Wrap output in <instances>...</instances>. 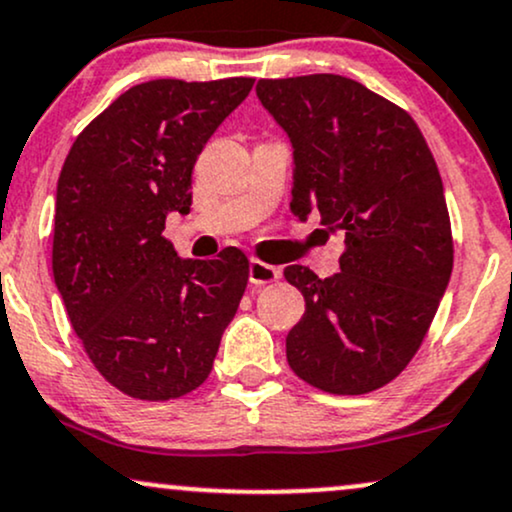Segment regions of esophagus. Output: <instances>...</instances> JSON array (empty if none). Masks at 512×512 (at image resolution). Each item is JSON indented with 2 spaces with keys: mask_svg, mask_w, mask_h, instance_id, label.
<instances>
[{
  "mask_svg": "<svg viewBox=\"0 0 512 512\" xmlns=\"http://www.w3.org/2000/svg\"><path fill=\"white\" fill-rule=\"evenodd\" d=\"M280 277V270L275 266H268V263L258 261V258H251L249 263V282L251 285H268V282H275Z\"/></svg>",
  "mask_w": 512,
  "mask_h": 512,
  "instance_id": "esophagus-1",
  "label": "esophagus"
}]
</instances>
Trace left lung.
<instances>
[{
    "label": "left lung",
    "mask_w": 512,
    "mask_h": 512,
    "mask_svg": "<svg viewBox=\"0 0 512 512\" xmlns=\"http://www.w3.org/2000/svg\"><path fill=\"white\" fill-rule=\"evenodd\" d=\"M256 94L292 142V213L318 211L346 235L332 277L285 268L306 299L287 334L289 368L330 394H368L410 363L449 287L439 168L406 111L344 75L258 80Z\"/></svg>",
    "instance_id": "1"
}]
</instances>
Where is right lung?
<instances>
[{"label":"right lung","instance_id":"right-lung-1","mask_svg":"<svg viewBox=\"0 0 512 512\" xmlns=\"http://www.w3.org/2000/svg\"><path fill=\"white\" fill-rule=\"evenodd\" d=\"M254 78L149 80L80 132L56 185L52 270L102 377L142 401L204 384L249 282V258H180L163 237L187 216L192 168Z\"/></svg>","mask_w":512,"mask_h":512}]
</instances>
